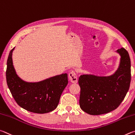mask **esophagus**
Wrapping results in <instances>:
<instances>
[{
	"mask_svg": "<svg viewBox=\"0 0 135 135\" xmlns=\"http://www.w3.org/2000/svg\"><path fill=\"white\" fill-rule=\"evenodd\" d=\"M69 79L72 83H77L78 78L76 74L74 71L70 72L69 74Z\"/></svg>",
	"mask_w": 135,
	"mask_h": 135,
	"instance_id": "esophagus-1",
	"label": "esophagus"
}]
</instances>
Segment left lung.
Segmentation results:
<instances>
[{"label": "left lung", "instance_id": "8db88e82", "mask_svg": "<svg viewBox=\"0 0 135 135\" xmlns=\"http://www.w3.org/2000/svg\"><path fill=\"white\" fill-rule=\"evenodd\" d=\"M115 52L120 59L114 74L110 76L84 74L79 77L80 107L89 114H106L116 109L129 91L131 80L129 53L124 48Z\"/></svg>", "mask_w": 135, "mask_h": 135}]
</instances>
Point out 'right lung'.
Here are the masks:
<instances>
[{"mask_svg":"<svg viewBox=\"0 0 135 135\" xmlns=\"http://www.w3.org/2000/svg\"><path fill=\"white\" fill-rule=\"evenodd\" d=\"M11 50L6 72L8 88L16 102L28 112L44 114L57 107L61 93L68 84V74H62L38 82L25 81L18 76L13 65Z\"/></svg>","mask_w":135,"mask_h":135,"instance_id":"add662e5","label":"right lung"}]
</instances>
